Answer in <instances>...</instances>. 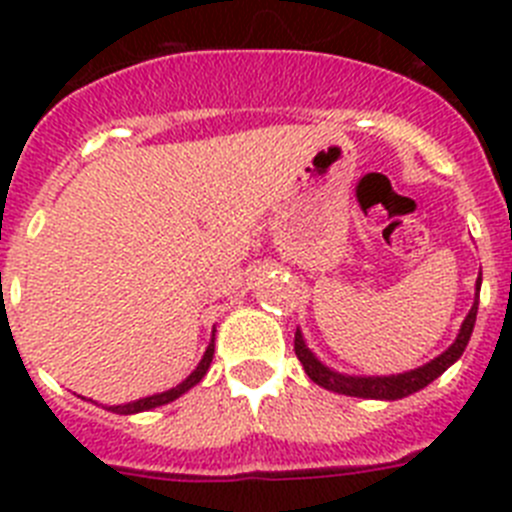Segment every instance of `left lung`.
<instances>
[{
  "mask_svg": "<svg viewBox=\"0 0 512 512\" xmlns=\"http://www.w3.org/2000/svg\"><path fill=\"white\" fill-rule=\"evenodd\" d=\"M479 287H482V277H477V295H474L472 310L467 312V318H464L459 333H456V341L451 343L443 354H438L436 359L418 366V369H410V372L390 374V377H351V374H341L336 372V369L325 366L318 356L312 354L310 348H307L305 338H302L300 328H297L295 333V354L297 359H300V364L305 366L307 377L315 384H320V387H325V390L348 397H364V400H402V397H408L413 395V392L428 387L433 379L441 377L451 364H456V361L461 359L469 338H472L474 320H477Z\"/></svg>",
  "mask_w": 512,
  "mask_h": 512,
  "instance_id": "left-lung-1",
  "label": "left lung"
}]
</instances>
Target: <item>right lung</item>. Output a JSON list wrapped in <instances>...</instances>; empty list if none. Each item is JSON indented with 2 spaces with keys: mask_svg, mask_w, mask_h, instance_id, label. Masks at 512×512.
<instances>
[{
  "mask_svg": "<svg viewBox=\"0 0 512 512\" xmlns=\"http://www.w3.org/2000/svg\"><path fill=\"white\" fill-rule=\"evenodd\" d=\"M212 356H215V330H212V341H210V346H207L205 356H202L200 364H197V369H194V372L189 374L184 382H179L176 387H171V390H166V392H158V395L140 397V400L125 402V405H104V408L110 410V413H117V415H135V413H146V410H153V408H161V405H169V402H174L176 397H182L184 392L192 390L194 384L202 382V377H205L207 369H210V364H212Z\"/></svg>",
  "mask_w": 512,
  "mask_h": 512,
  "instance_id": "1",
  "label": "right lung"
}]
</instances>
